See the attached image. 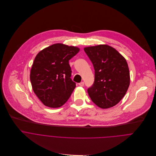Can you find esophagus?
Instances as JSON below:
<instances>
[{"instance_id": "esophagus-1", "label": "esophagus", "mask_w": 156, "mask_h": 156, "mask_svg": "<svg viewBox=\"0 0 156 156\" xmlns=\"http://www.w3.org/2000/svg\"><path fill=\"white\" fill-rule=\"evenodd\" d=\"M79 85L80 87H83V86L84 85V82H82L79 83Z\"/></svg>"}]
</instances>
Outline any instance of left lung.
Returning a JSON list of instances; mask_svg holds the SVG:
<instances>
[{
    "label": "left lung",
    "mask_w": 156,
    "mask_h": 156,
    "mask_svg": "<svg viewBox=\"0 0 156 156\" xmlns=\"http://www.w3.org/2000/svg\"><path fill=\"white\" fill-rule=\"evenodd\" d=\"M95 69V81L87 90L92 101L102 109L116 105L130 85V72L126 58L106 45L83 48Z\"/></svg>",
    "instance_id": "1"
}]
</instances>
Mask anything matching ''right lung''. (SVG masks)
I'll return each instance as SVG.
<instances>
[{
	"mask_svg": "<svg viewBox=\"0 0 156 156\" xmlns=\"http://www.w3.org/2000/svg\"><path fill=\"white\" fill-rule=\"evenodd\" d=\"M80 48L57 43L36 55L30 72L33 90L41 101L49 108H59L69 98L76 87L71 79L69 60Z\"/></svg>",
	"mask_w": 156,
	"mask_h": 156,
	"instance_id": "add662e5",
	"label": "right lung"
}]
</instances>
